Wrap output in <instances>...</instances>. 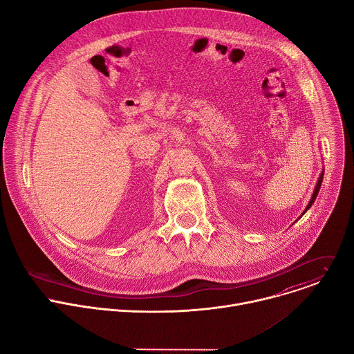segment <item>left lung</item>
Returning a JSON list of instances; mask_svg holds the SVG:
<instances>
[{
  "instance_id": "obj_1",
  "label": "left lung",
  "mask_w": 354,
  "mask_h": 354,
  "mask_svg": "<svg viewBox=\"0 0 354 354\" xmlns=\"http://www.w3.org/2000/svg\"><path fill=\"white\" fill-rule=\"evenodd\" d=\"M322 179H324V171L321 172V175H319V178H318V182H317V186H315V189H314V193H313V197H311V200H310V203H308V206L306 207V210L301 213V216L299 217H302L306 214V212L314 205V201H315V198H317V196H318V193H319V189H321V185H322Z\"/></svg>"
}]
</instances>
